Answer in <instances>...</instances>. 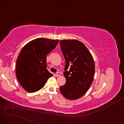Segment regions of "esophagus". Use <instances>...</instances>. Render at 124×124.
Listing matches in <instances>:
<instances>
[{
	"instance_id": "1",
	"label": "esophagus",
	"mask_w": 124,
	"mask_h": 124,
	"mask_svg": "<svg viewBox=\"0 0 124 124\" xmlns=\"http://www.w3.org/2000/svg\"><path fill=\"white\" fill-rule=\"evenodd\" d=\"M60 75H61L60 72H58L56 73L55 75H56V76H60Z\"/></svg>"
}]
</instances>
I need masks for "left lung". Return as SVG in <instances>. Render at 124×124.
Wrapping results in <instances>:
<instances>
[{
  "label": "left lung",
  "mask_w": 124,
  "mask_h": 124,
  "mask_svg": "<svg viewBox=\"0 0 124 124\" xmlns=\"http://www.w3.org/2000/svg\"><path fill=\"white\" fill-rule=\"evenodd\" d=\"M60 44L65 60L63 74L66 79L60 91L67 99L75 100L84 95L92 84L94 60L87 47L79 41L64 39Z\"/></svg>",
  "instance_id": "left-lung-1"
}]
</instances>
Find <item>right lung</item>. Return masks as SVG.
Instances as JSON below:
<instances>
[{"label":"right lung","mask_w":124,"mask_h":124,"mask_svg":"<svg viewBox=\"0 0 124 124\" xmlns=\"http://www.w3.org/2000/svg\"><path fill=\"white\" fill-rule=\"evenodd\" d=\"M59 41L39 38L26 44L20 52L16 60V76L27 92L34 93L43 88L53 76L46 68V56Z\"/></svg>","instance_id":"obj_1"}]
</instances>
